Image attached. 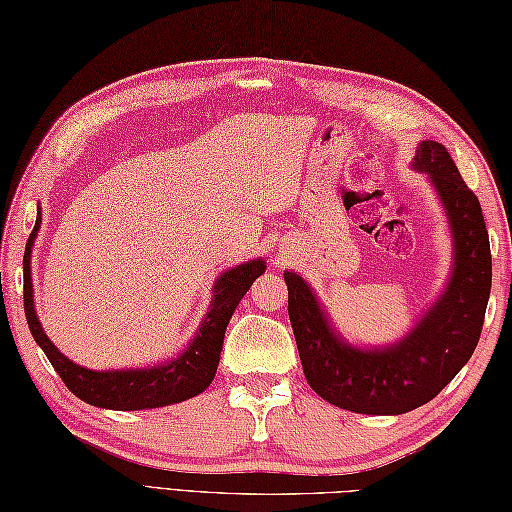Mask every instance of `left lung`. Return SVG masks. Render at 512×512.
I'll return each instance as SVG.
<instances>
[{"instance_id": "left-lung-1", "label": "left lung", "mask_w": 512, "mask_h": 512, "mask_svg": "<svg viewBox=\"0 0 512 512\" xmlns=\"http://www.w3.org/2000/svg\"><path fill=\"white\" fill-rule=\"evenodd\" d=\"M427 176L445 211L451 270L438 299L408 334L388 344H353L336 329L301 275L283 272L303 373L316 395L358 414H403L432 401L478 347L491 294V246L478 198L445 146L425 139L410 163Z\"/></svg>"}]
</instances>
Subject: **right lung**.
Wrapping results in <instances>:
<instances>
[{
    "instance_id": "obj_1",
    "label": "right lung",
    "mask_w": 512,
    "mask_h": 512,
    "mask_svg": "<svg viewBox=\"0 0 512 512\" xmlns=\"http://www.w3.org/2000/svg\"><path fill=\"white\" fill-rule=\"evenodd\" d=\"M41 229V209L37 222L28 237L26 253H23V307L30 334L37 340L47 360L52 362L54 371L61 375L65 386L74 392L78 399L91 403L104 410H150L172 406L200 395L202 390L213 382L218 371L220 351L224 342L229 320L240 305L244 294L251 290L253 281L266 272V261L257 257L244 264L224 270L211 285V303L205 318L200 320L194 338L187 347L176 353L174 358L161 360L148 366H128V368H98L80 366L69 360L61 349L47 338L43 331L37 310H34V288H32V246Z\"/></svg>"
}]
</instances>
